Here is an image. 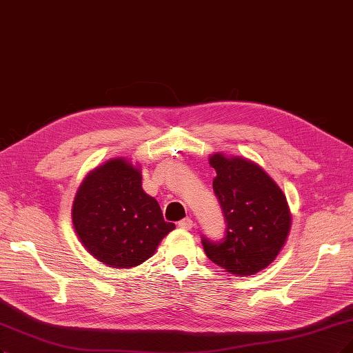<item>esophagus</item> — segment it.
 Segmentation results:
<instances>
[{"instance_id":"esophagus-1","label":"esophagus","mask_w":353,"mask_h":353,"mask_svg":"<svg viewBox=\"0 0 353 353\" xmlns=\"http://www.w3.org/2000/svg\"><path fill=\"white\" fill-rule=\"evenodd\" d=\"M179 227L181 228V230H192V227H193V221L190 219V218H185V219H181V221H179Z\"/></svg>"}]
</instances>
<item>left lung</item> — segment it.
I'll return each mask as SVG.
<instances>
[{
  "label": "left lung",
  "instance_id": "1",
  "mask_svg": "<svg viewBox=\"0 0 353 353\" xmlns=\"http://www.w3.org/2000/svg\"><path fill=\"white\" fill-rule=\"evenodd\" d=\"M212 188L224 211L227 236L203 239L210 260L234 276H249L276 259L291 230V211L282 189L257 163L223 152L210 155Z\"/></svg>",
  "mask_w": 353,
  "mask_h": 353
}]
</instances>
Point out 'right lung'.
<instances>
[{
  "label": "right lung",
  "instance_id": "obj_1",
  "mask_svg": "<svg viewBox=\"0 0 353 353\" xmlns=\"http://www.w3.org/2000/svg\"><path fill=\"white\" fill-rule=\"evenodd\" d=\"M72 225L84 249L99 262L129 269L150 259L176 225L142 189L139 164L112 159L85 176L72 202Z\"/></svg>",
  "mask_w": 353,
  "mask_h": 353
}]
</instances>
